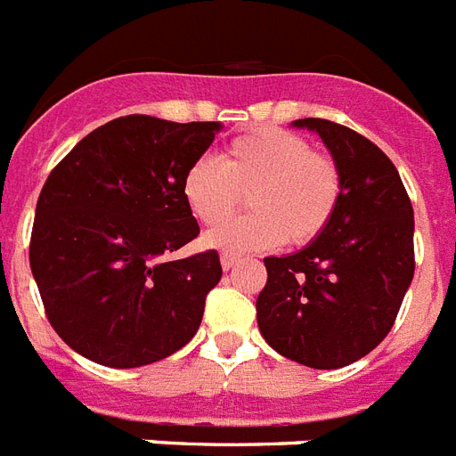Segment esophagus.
Here are the masks:
<instances>
[{"label": "esophagus", "mask_w": 456, "mask_h": 456, "mask_svg": "<svg viewBox=\"0 0 456 456\" xmlns=\"http://www.w3.org/2000/svg\"><path fill=\"white\" fill-rule=\"evenodd\" d=\"M238 264H240V256H235V254H228V251L221 254V265H224V271H231V268H235Z\"/></svg>", "instance_id": "esophagus-1"}]
</instances>
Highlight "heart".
Returning a JSON list of instances; mask_svg holds the SVG:
<instances>
[{"label":"heart","mask_w":456,"mask_h":456,"mask_svg":"<svg viewBox=\"0 0 456 456\" xmlns=\"http://www.w3.org/2000/svg\"><path fill=\"white\" fill-rule=\"evenodd\" d=\"M248 195L252 211L205 235L224 251H256L282 242L305 245L325 231L341 200V171L305 138L289 131L254 129L224 145L218 162L195 159L181 195L200 224L216 225Z\"/></svg>","instance_id":"1"}]
</instances>
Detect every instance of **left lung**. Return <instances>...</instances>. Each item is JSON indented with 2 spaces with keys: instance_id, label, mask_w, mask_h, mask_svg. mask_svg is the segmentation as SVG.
I'll return each mask as SVG.
<instances>
[{
  "instance_id": "left-lung-1",
  "label": "left lung",
  "mask_w": 456,
  "mask_h": 456,
  "mask_svg": "<svg viewBox=\"0 0 456 456\" xmlns=\"http://www.w3.org/2000/svg\"><path fill=\"white\" fill-rule=\"evenodd\" d=\"M341 171L330 225L304 249L265 256L256 322L273 351L313 370L365 358L391 331L414 278V211L398 169L372 141L330 119H294Z\"/></svg>"
}]
</instances>
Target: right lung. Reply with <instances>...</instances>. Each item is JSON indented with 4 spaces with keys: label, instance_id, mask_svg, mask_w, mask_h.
I'll use <instances>...</instances> for the list:
<instances>
[{
    "label": "right lung",
    "instance_id": "1",
    "mask_svg": "<svg viewBox=\"0 0 456 456\" xmlns=\"http://www.w3.org/2000/svg\"><path fill=\"white\" fill-rule=\"evenodd\" d=\"M218 126L118 118L84 136L46 178L32 225V278L51 327L91 362L151 365L200 330L224 273L218 254H171L200 235L181 178Z\"/></svg>",
    "mask_w": 456,
    "mask_h": 456
}]
</instances>
